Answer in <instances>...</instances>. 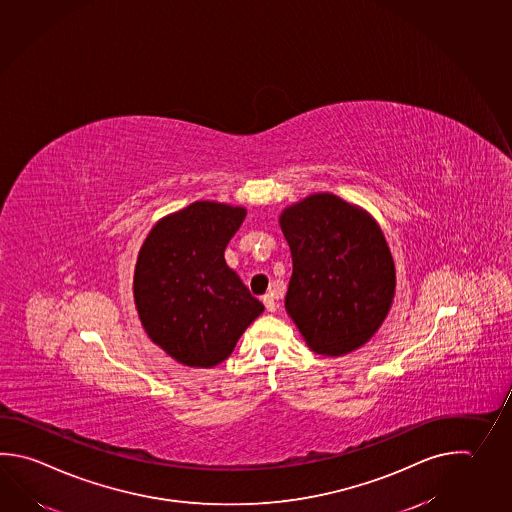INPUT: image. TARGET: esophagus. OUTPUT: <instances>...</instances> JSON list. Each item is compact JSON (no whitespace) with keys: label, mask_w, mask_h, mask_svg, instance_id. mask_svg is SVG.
<instances>
[{"label":"esophagus","mask_w":512,"mask_h":512,"mask_svg":"<svg viewBox=\"0 0 512 512\" xmlns=\"http://www.w3.org/2000/svg\"><path fill=\"white\" fill-rule=\"evenodd\" d=\"M262 303H264V308H266L268 312H277V308H279V304L275 301V297L270 295V293L262 297Z\"/></svg>","instance_id":"1"}]
</instances>
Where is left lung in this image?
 <instances>
[{
  "label": "left lung",
  "instance_id": "1",
  "mask_svg": "<svg viewBox=\"0 0 512 512\" xmlns=\"http://www.w3.org/2000/svg\"><path fill=\"white\" fill-rule=\"evenodd\" d=\"M281 230L293 264L284 304L308 346L343 355L365 345L396 290L394 261L376 220L319 193L284 209Z\"/></svg>",
  "mask_w": 512,
  "mask_h": 512
}]
</instances>
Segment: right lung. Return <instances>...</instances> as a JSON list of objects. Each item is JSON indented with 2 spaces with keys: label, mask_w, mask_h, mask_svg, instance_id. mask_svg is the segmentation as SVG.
<instances>
[{
  "label": "right lung",
  "mask_w": 512,
  "mask_h": 512,
  "mask_svg": "<svg viewBox=\"0 0 512 512\" xmlns=\"http://www.w3.org/2000/svg\"><path fill=\"white\" fill-rule=\"evenodd\" d=\"M244 219V208L195 202L160 220L140 250L135 270L140 321L182 365H219L264 312L224 261Z\"/></svg>",
  "instance_id": "obj_1"
}]
</instances>
